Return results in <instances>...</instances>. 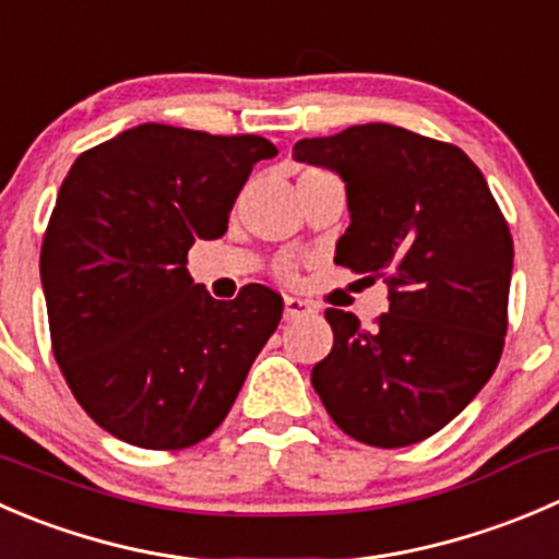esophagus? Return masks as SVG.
<instances>
[{
	"label": "esophagus",
	"mask_w": 559,
	"mask_h": 559,
	"mask_svg": "<svg viewBox=\"0 0 559 559\" xmlns=\"http://www.w3.org/2000/svg\"><path fill=\"white\" fill-rule=\"evenodd\" d=\"M308 313H313L311 302L302 300V297H284V319H286V322H292V319L308 317Z\"/></svg>",
	"instance_id": "esophagus-1"
}]
</instances>
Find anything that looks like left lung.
<instances>
[{
	"mask_svg": "<svg viewBox=\"0 0 559 559\" xmlns=\"http://www.w3.org/2000/svg\"><path fill=\"white\" fill-rule=\"evenodd\" d=\"M295 160L335 171L349 226L335 262L388 284V313L362 330L328 308L333 349L311 371L341 431L373 448L437 435L500 362L513 240L478 166L459 147L388 122L300 139Z\"/></svg>",
	"mask_w": 559,
	"mask_h": 559,
	"instance_id": "obj_1",
	"label": "left lung"
}]
</instances>
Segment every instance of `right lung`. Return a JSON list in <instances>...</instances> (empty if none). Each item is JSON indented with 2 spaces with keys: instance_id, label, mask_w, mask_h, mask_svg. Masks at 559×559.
Segmentation results:
<instances>
[{
  "instance_id": "right-lung-1",
  "label": "right lung",
  "mask_w": 559,
  "mask_h": 559,
  "mask_svg": "<svg viewBox=\"0 0 559 559\" xmlns=\"http://www.w3.org/2000/svg\"><path fill=\"white\" fill-rule=\"evenodd\" d=\"M262 135L144 122L86 150L57 193L40 248L53 357L100 429L180 451L229 415L284 300L248 284L210 297L188 273L197 240H218Z\"/></svg>"
}]
</instances>
